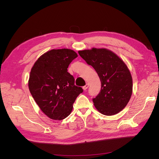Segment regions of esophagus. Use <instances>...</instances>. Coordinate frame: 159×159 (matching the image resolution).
<instances>
[{"label":"esophagus","mask_w":159,"mask_h":159,"mask_svg":"<svg viewBox=\"0 0 159 159\" xmlns=\"http://www.w3.org/2000/svg\"><path fill=\"white\" fill-rule=\"evenodd\" d=\"M88 87H89V84H88V83H87V84L85 86H84L82 87V88H83V89H84V90H86Z\"/></svg>","instance_id":"obj_1"}]
</instances>
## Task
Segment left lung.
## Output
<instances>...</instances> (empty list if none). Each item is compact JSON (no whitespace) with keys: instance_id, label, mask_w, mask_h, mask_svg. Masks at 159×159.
<instances>
[{"instance_id":"1","label":"left lung","mask_w":159,"mask_h":159,"mask_svg":"<svg viewBox=\"0 0 159 159\" xmlns=\"http://www.w3.org/2000/svg\"><path fill=\"white\" fill-rule=\"evenodd\" d=\"M80 56L97 71L101 89L93 102L103 115L117 114L126 106L133 91V80L126 64L115 53L106 48L79 51Z\"/></svg>"}]
</instances>
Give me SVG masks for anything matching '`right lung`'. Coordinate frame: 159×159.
I'll return each mask as SVG.
<instances>
[{
	"label": "right lung",
	"instance_id": "1",
	"mask_svg": "<svg viewBox=\"0 0 159 159\" xmlns=\"http://www.w3.org/2000/svg\"><path fill=\"white\" fill-rule=\"evenodd\" d=\"M77 57L70 49H52L42 55L31 70L30 93L40 110L53 120L70 115L75 99L83 91L68 72L69 64Z\"/></svg>",
	"mask_w": 159,
	"mask_h": 159
}]
</instances>
